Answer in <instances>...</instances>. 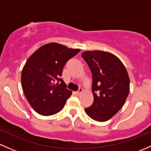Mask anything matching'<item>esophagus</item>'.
<instances>
[{"instance_id": "esophagus-1", "label": "esophagus", "mask_w": 151, "mask_h": 151, "mask_svg": "<svg viewBox=\"0 0 151 151\" xmlns=\"http://www.w3.org/2000/svg\"><path fill=\"white\" fill-rule=\"evenodd\" d=\"M83 88H81V87H80V88H78V90L77 91H76V94H81L82 92H83Z\"/></svg>"}]
</instances>
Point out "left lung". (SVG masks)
Instances as JSON below:
<instances>
[{
    "label": "left lung",
    "mask_w": 151,
    "mask_h": 151,
    "mask_svg": "<svg viewBox=\"0 0 151 151\" xmlns=\"http://www.w3.org/2000/svg\"><path fill=\"white\" fill-rule=\"evenodd\" d=\"M81 57L92 75L94 102L85 112L97 122H106L122 109L129 92V78L116 56L102 51H87Z\"/></svg>",
    "instance_id": "8db88e82"
}]
</instances>
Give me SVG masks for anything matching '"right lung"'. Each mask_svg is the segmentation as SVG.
Wrapping results in <instances>:
<instances>
[{
	"label": "right lung",
	"mask_w": 151,
	"mask_h": 151,
	"mask_svg": "<svg viewBox=\"0 0 151 151\" xmlns=\"http://www.w3.org/2000/svg\"><path fill=\"white\" fill-rule=\"evenodd\" d=\"M79 52L50 43L40 47L27 60L22 71V86L29 105L40 115L52 116L64 108L72 91L60 76L67 62Z\"/></svg>",
	"instance_id": "1"
}]
</instances>
